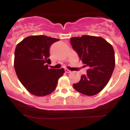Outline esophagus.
<instances>
[{
  "label": "esophagus",
  "mask_w": 130,
  "mask_h": 130,
  "mask_svg": "<svg viewBox=\"0 0 130 130\" xmlns=\"http://www.w3.org/2000/svg\"><path fill=\"white\" fill-rule=\"evenodd\" d=\"M64 71H65V73H69L71 72V71H70L69 70H68V69H65V70H64Z\"/></svg>",
  "instance_id": "34e87169"
}]
</instances>
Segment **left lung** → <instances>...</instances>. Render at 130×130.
Instances as JSON below:
<instances>
[{"instance_id":"1","label":"left lung","mask_w":130,"mask_h":130,"mask_svg":"<svg viewBox=\"0 0 130 130\" xmlns=\"http://www.w3.org/2000/svg\"><path fill=\"white\" fill-rule=\"evenodd\" d=\"M70 43L85 66L88 68L87 74L81 75L73 88L87 96L97 94L107 85L114 70V49L104 38L92 36L72 38Z\"/></svg>"}]
</instances>
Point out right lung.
<instances>
[{
	"label": "right lung",
	"instance_id": "right-lung-1",
	"mask_svg": "<svg viewBox=\"0 0 130 130\" xmlns=\"http://www.w3.org/2000/svg\"><path fill=\"white\" fill-rule=\"evenodd\" d=\"M59 41L44 35L31 36L23 40L15 50L14 68L18 79L30 93L36 96L51 94L64 68H49L51 45Z\"/></svg>",
	"mask_w": 130,
	"mask_h": 130
}]
</instances>
